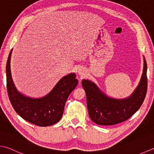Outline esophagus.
Returning a JSON list of instances; mask_svg holds the SVG:
<instances>
[{
  "label": "esophagus",
  "instance_id": "1",
  "mask_svg": "<svg viewBox=\"0 0 154 154\" xmlns=\"http://www.w3.org/2000/svg\"><path fill=\"white\" fill-rule=\"evenodd\" d=\"M78 73H79V75H81V76H82V77L84 76V71L83 70H79Z\"/></svg>",
  "mask_w": 154,
  "mask_h": 154
}]
</instances>
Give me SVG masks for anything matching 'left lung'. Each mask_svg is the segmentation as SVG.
<instances>
[{
	"instance_id": "left-lung-1",
	"label": "left lung",
	"mask_w": 154,
	"mask_h": 154,
	"mask_svg": "<svg viewBox=\"0 0 154 154\" xmlns=\"http://www.w3.org/2000/svg\"><path fill=\"white\" fill-rule=\"evenodd\" d=\"M90 118L96 124L112 125L128 119L140 109L147 88V63L143 57V73L140 83L129 97L117 99L108 97L91 81L83 79Z\"/></svg>"
}]
</instances>
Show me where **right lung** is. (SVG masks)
I'll return each mask as SVG.
<instances>
[{
  "instance_id": "obj_1",
  "label": "right lung",
  "mask_w": 154,
  "mask_h": 154,
  "mask_svg": "<svg viewBox=\"0 0 154 154\" xmlns=\"http://www.w3.org/2000/svg\"><path fill=\"white\" fill-rule=\"evenodd\" d=\"M12 49L6 66L8 95L14 111L23 119L36 125L46 127L55 124L61 119L66 101L78 84L76 75L63 77L47 95L31 98L23 95L15 87L11 73Z\"/></svg>"
}]
</instances>
